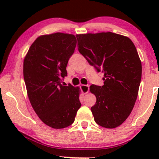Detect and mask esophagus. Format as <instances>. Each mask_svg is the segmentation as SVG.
<instances>
[{"mask_svg": "<svg viewBox=\"0 0 159 159\" xmlns=\"http://www.w3.org/2000/svg\"><path fill=\"white\" fill-rule=\"evenodd\" d=\"M81 90L84 94L87 93L89 92V90H90V87L88 85H81Z\"/></svg>", "mask_w": 159, "mask_h": 159, "instance_id": "obj_1", "label": "esophagus"}]
</instances>
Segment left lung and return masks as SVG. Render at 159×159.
Instances as JSON below:
<instances>
[{
    "label": "left lung",
    "mask_w": 159,
    "mask_h": 159,
    "mask_svg": "<svg viewBox=\"0 0 159 159\" xmlns=\"http://www.w3.org/2000/svg\"><path fill=\"white\" fill-rule=\"evenodd\" d=\"M78 52L98 72L104 85L90 86L96 97L91 107L98 125L114 129L132 112L139 90L142 66L134 43L114 33L77 34Z\"/></svg>",
    "instance_id": "8db88e82"
}]
</instances>
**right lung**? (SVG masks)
I'll return each mask as SVG.
<instances>
[{"label":"right lung","instance_id":"obj_1","mask_svg":"<svg viewBox=\"0 0 159 159\" xmlns=\"http://www.w3.org/2000/svg\"><path fill=\"white\" fill-rule=\"evenodd\" d=\"M72 34L40 36L29 48L23 73L27 96L39 119L54 129L72 125L81 106L79 88L62 84L67 63L76 47Z\"/></svg>","mask_w":159,"mask_h":159}]
</instances>
